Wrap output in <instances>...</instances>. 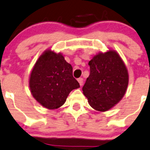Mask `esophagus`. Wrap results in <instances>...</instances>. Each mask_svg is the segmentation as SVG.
<instances>
[{
  "mask_svg": "<svg viewBox=\"0 0 150 150\" xmlns=\"http://www.w3.org/2000/svg\"><path fill=\"white\" fill-rule=\"evenodd\" d=\"M78 83H79V84H80V86H83V79L82 78H78Z\"/></svg>",
  "mask_w": 150,
  "mask_h": 150,
  "instance_id": "obj_1",
  "label": "esophagus"
}]
</instances>
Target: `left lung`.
Here are the masks:
<instances>
[{
    "mask_svg": "<svg viewBox=\"0 0 150 150\" xmlns=\"http://www.w3.org/2000/svg\"><path fill=\"white\" fill-rule=\"evenodd\" d=\"M88 65L90 75L83 91L91 107L99 112L112 108L122 99L128 85V72L121 57L114 50L95 55Z\"/></svg>",
    "mask_w": 150,
    "mask_h": 150,
    "instance_id": "1",
    "label": "left lung"
}]
</instances>
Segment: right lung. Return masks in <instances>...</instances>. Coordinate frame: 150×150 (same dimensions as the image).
I'll list each match as a JSON object with an SVG mask.
<instances>
[{"mask_svg":"<svg viewBox=\"0 0 150 150\" xmlns=\"http://www.w3.org/2000/svg\"><path fill=\"white\" fill-rule=\"evenodd\" d=\"M29 86L34 99L48 110L59 108L71 91L80 85L72 76V67L60 53L46 50L33 67Z\"/></svg>","mask_w":150,"mask_h":150,"instance_id":"right-lung-1","label":"right lung"}]
</instances>
